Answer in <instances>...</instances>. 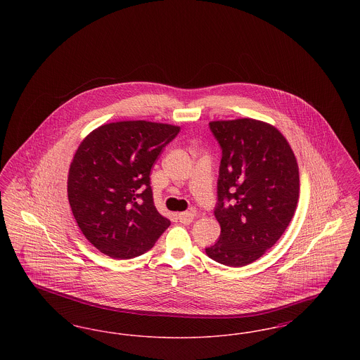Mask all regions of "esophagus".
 <instances>
[{
    "label": "esophagus",
    "instance_id": "34e87169",
    "mask_svg": "<svg viewBox=\"0 0 360 360\" xmlns=\"http://www.w3.org/2000/svg\"><path fill=\"white\" fill-rule=\"evenodd\" d=\"M178 220L182 224H190L194 220V212H182L178 214Z\"/></svg>",
    "mask_w": 360,
    "mask_h": 360
}]
</instances>
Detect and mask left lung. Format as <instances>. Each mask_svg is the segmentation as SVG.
<instances>
[{"label":"left lung","mask_w":360,"mask_h":360,"mask_svg":"<svg viewBox=\"0 0 360 360\" xmlns=\"http://www.w3.org/2000/svg\"><path fill=\"white\" fill-rule=\"evenodd\" d=\"M221 146L220 239L206 255L243 267L266 254L283 235L300 197V172L289 141L274 125L255 119L209 122Z\"/></svg>","instance_id":"8db88e82"}]
</instances>
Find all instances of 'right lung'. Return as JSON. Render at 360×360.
<instances>
[{
  "label": "right lung",
  "mask_w": 360,
  "mask_h": 360,
  "mask_svg": "<svg viewBox=\"0 0 360 360\" xmlns=\"http://www.w3.org/2000/svg\"><path fill=\"white\" fill-rule=\"evenodd\" d=\"M181 127L146 120L103 124L81 141L70 165L68 197L79 229L113 259L154 247L170 220L154 205L150 172Z\"/></svg>",
  "instance_id": "add662e5"
}]
</instances>
